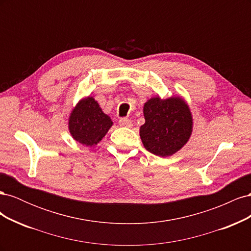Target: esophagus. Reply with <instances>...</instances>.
<instances>
[{"label": "esophagus", "instance_id": "esophagus-1", "mask_svg": "<svg viewBox=\"0 0 251 251\" xmlns=\"http://www.w3.org/2000/svg\"><path fill=\"white\" fill-rule=\"evenodd\" d=\"M120 126H126V127H131L132 126V121L127 118H121L119 120Z\"/></svg>", "mask_w": 251, "mask_h": 251}]
</instances>
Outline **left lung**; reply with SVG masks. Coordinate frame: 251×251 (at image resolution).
<instances>
[{
    "instance_id": "1",
    "label": "left lung",
    "mask_w": 251,
    "mask_h": 251,
    "mask_svg": "<svg viewBox=\"0 0 251 251\" xmlns=\"http://www.w3.org/2000/svg\"><path fill=\"white\" fill-rule=\"evenodd\" d=\"M143 114L146 124L140 127V138L151 154L172 156L191 137L192 113L180 97L164 100L159 97L151 98L144 103Z\"/></svg>"
}]
</instances>
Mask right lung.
I'll return each instance as SVG.
<instances>
[{
  "label": "right lung",
  "instance_id": "obj_1",
  "mask_svg": "<svg viewBox=\"0 0 251 251\" xmlns=\"http://www.w3.org/2000/svg\"><path fill=\"white\" fill-rule=\"evenodd\" d=\"M113 123L93 97L81 100L72 111L69 130L72 137L87 147L97 144L108 133Z\"/></svg>",
  "mask_w": 251,
  "mask_h": 251
}]
</instances>
